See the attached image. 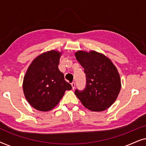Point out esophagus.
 <instances>
[{"label":"esophagus","instance_id":"1","mask_svg":"<svg viewBox=\"0 0 146 146\" xmlns=\"http://www.w3.org/2000/svg\"><path fill=\"white\" fill-rule=\"evenodd\" d=\"M71 86H72V90H74L75 88V86H76V84L75 82H72L71 84Z\"/></svg>","mask_w":146,"mask_h":146}]
</instances>
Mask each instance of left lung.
<instances>
[{
	"instance_id": "1",
	"label": "left lung",
	"mask_w": 146,
	"mask_h": 146,
	"mask_svg": "<svg viewBox=\"0 0 146 146\" xmlns=\"http://www.w3.org/2000/svg\"><path fill=\"white\" fill-rule=\"evenodd\" d=\"M75 56L84 69L86 79L84 90H76L75 94L90 110H106L120 92L121 79L116 67L104 54L94 50H78Z\"/></svg>"
}]
</instances>
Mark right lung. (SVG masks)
Here are the masks:
<instances>
[{
    "label": "right lung",
    "instance_id": "right-lung-1",
    "mask_svg": "<svg viewBox=\"0 0 146 146\" xmlns=\"http://www.w3.org/2000/svg\"><path fill=\"white\" fill-rule=\"evenodd\" d=\"M62 52L50 50L32 62L23 80L25 96L34 108L42 111L52 110L72 86L58 69Z\"/></svg>",
    "mask_w": 146,
    "mask_h": 146
}]
</instances>
